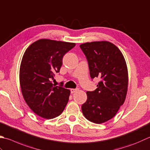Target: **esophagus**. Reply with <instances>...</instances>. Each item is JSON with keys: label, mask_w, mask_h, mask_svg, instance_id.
<instances>
[{"label": "esophagus", "mask_w": 150, "mask_h": 150, "mask_svg": "<svg viewBox=\"0 0 150 150\" xmlns=\"http://www.w3.org/2000/svg\"><path fill=\"white\" fill-rule=\"evenodd\" d=\"M77 90H78V88H72V89H71V93H75L76 91H77Z\"/></svg>", "instance_id": "34e87169"}]
</instances>
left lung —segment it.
Wrapping results in <instances>:
<instances>
[{
    "mask_svg": "<svg viewBox=\"0 0 150 150\" xmlns=\"http://www.w3.org/2000/svg\"><path fill=\"white\" fill-rule=\"evenodd\" d=\"M80 47L86 56L91 79L100 80L94 91L86 92L87 100L82 105V112L89 121L101 124L112 118L125 101L127 65L120 49L110 42H88Z\"/></svg>",
    "mask_w": 150,
    "mask_h": 150,
    "instance_id": "left-lung-1",
    "label": "left lung"
}]
</instances>
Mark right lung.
<instances>
[{"label": "right lung", "instance_id": "1", "mask_svg": "<svg viewBox=\"0 0 150 150\" xmlns=\"http://www.w3.org/2000/svg\"><path fill=\"white\" fill-rule=\"evenodd\" d=\"M75 46L74 43L41 39L23 54L19 71L22 94L30 109L43 118L60 115L68 102L70 90L51 81L60 72L64 56Z\"/></svg>", "mask_w": 150, "mask_h": 150}]
</instances>
